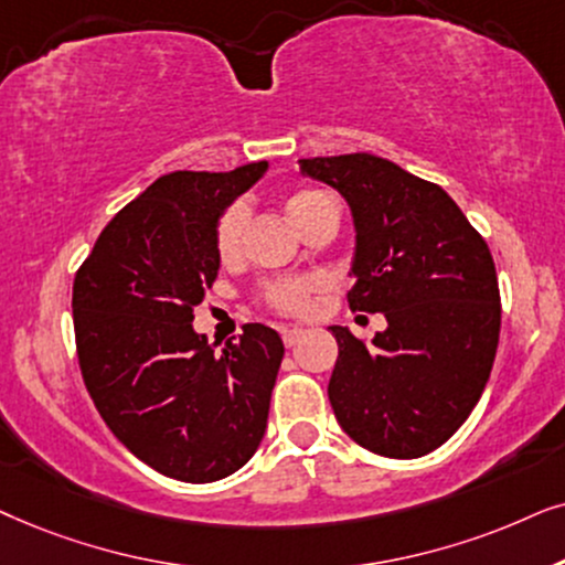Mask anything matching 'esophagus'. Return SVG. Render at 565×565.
<instances>
[{
	"label": "esophagus",
	"mask_w": 565,
	"mask_h": 565,
	"mask_svg": "<svg viewBox=\"0 0 565 565\" xmlns=\"http://www.w3.org/2000/svg\"><path fill=\"white\" fill-rule=\"evenodd\" d=\"M302 335H305L302 328H281V338H284V345H287V349L297 345L299 338H302Z\"/></svg>",
	"instance_id": "1"
}]
</instances>
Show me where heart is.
<instances>
[{
	"mask_svg": "<svg viewBox=\"0 0 565 565\" xmlns=\"http://www.w3.org/2000/svg\"><path fill=\"white\" fill-rule=\"evenodd\" d=\"M328 195L320 191H297L287 199V216L297 230L305 227L315 209H318ZM243 230H245V206L232 204L227 212L220 216L214 230V247L222 263H232L239 258L243 250ZM326 291V278L322 276H289L278 278V281H268L260 289V302L270 307V310L291 315V318H302L310 315L315 307V299Z\"/></svg>",
	"mask_w": 565,
	"mask_h": 565,
	"instance_id": "1",
	"label": "heart"
}]
</instances>
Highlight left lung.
Masks as SVG:
<instances>
[{
	"label": "left lung",
	"instance_id": "8db88e82",
	"mask_svg": "<svg viewBox=\"0 0 565 565\" xmlns=\"http://www.w3.org/2000/svg\"><path fill=\"white\" fill-rule=\"evenodd\" d=\"M351 206L349 307L387 328L359 341L330 326L338 361L328 397L338 424L374 455L413 460L465 424L491 377L501 297L486 239L445 188L356 152L299 160Z\"/></svg>",
	"mask_w": 565,
	"mask_h": 565
}]
</instances>
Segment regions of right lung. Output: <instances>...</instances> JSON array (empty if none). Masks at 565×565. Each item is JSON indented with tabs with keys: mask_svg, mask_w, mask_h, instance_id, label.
Wrapping results in <instances>:
<instances>
[{
	"mask_svg": "<svg viewBox=\"0 0 565 565\" xmlns=\"http://www.w3.org/2000/svg\"><path fill=\"white\" fill-rule=\"evenodd\" d=\"M266 170L157 178L74 276V338L97 413L131 455L185 483L232 476L266 434L281 338L247 322L216 351L191 326L220 274L216 222Z\"/></svg>",
	"mask_w": 565,
	"mask_h": 565,
	"instance_id": "add662e5",
	"label": "right lung"
}]
</instances>
